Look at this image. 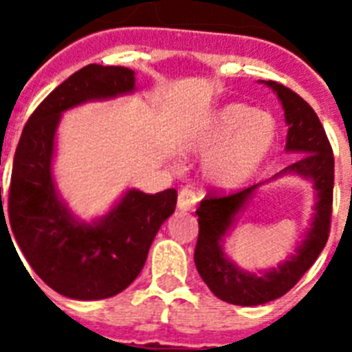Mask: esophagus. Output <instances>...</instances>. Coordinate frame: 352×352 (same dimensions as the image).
<instances>
[{"label": "esophagus", "instance_id": "1", "mask_svg": "<svg viewBox=\"0 0 352 352\" xmlns=\"http://www.w3.org/2000/svg\"><path fill=\"white\" fill-rule=\"evenodd\" d=\"M201 197H203V195L199 194L197 190H194L192 186H185V188L179 190L178 208L183 211H192L195 208V204L201 201Z\"/></svg>", "mask_w": 352, "mask_h": 352}]
</instances>
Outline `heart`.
Listing matches in <instances>:
<instances>
[{
  "mask_svg": "<svg viewBox=\"0 0 352 352\" xmlns=\"http://www.w3.org/2000/svg\"><path fill=\"white\" fill-rule=\"evenodd\" d=\"M275 120L245 104H227L214 111L192 148L210 151L204 176L220 186L241 185L256 173L275 142Z\"/></svg>",
  "mask_w": 352,
  "mask_h": 352,
  "instance_id": "heart-1",
  "label": "heart"
}]
</instances>
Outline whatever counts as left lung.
Returning a JSON list of instances; mask_svg holds the SVG:
<instances>
[{"mask_svg": "<svg viewBox=\"0 0 352 352\" xmlns=\"http://www.w3.org/2000/svg\"><path fill=\"white\" fill-rule=\"evenodd\" d=\"M266 86L276 93L284 107L287 123V142L285 149L300 157L282 173H294L305 179H312L317 192L316 213L309 232L291 254L276 268L263 273H250L238 268L223 254V236L231 229L236 214L250 201L257 186L252 185L232 194H219L210 190L197 208L199 238L195 245L194 261L199 275L211 289L214 296L222 301L241 307H254L284 296L298 284L307 270L316 263L324 248L331 223L333 206L335 158L321 121L307 102L298 93L285 88L284 84L266 80Z\"/></svg>", "mask_w": 352, "mask_h": 352, "instance_id": "left-lung-1", "label": "left lung"}]
</instances>
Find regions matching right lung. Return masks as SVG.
Segmentation results:
<instances>
[{
  "label": "right lung",
  "instance_id": "1",
  "mask_svg": "<svg viewBox=\"0 0 352 352\" xmlns=\"http://www.w3.org/2000/svg\"><path fill=\"white\" fill-rule=\"evenodd\" d=\"M135 89L133 70L88 65L43 98L24 126L14 157L8 214L33 272L72 300H105L125 291L141 273L160 226L176 208L178 192H126L93 223L68 211L52 179L54 135L65 111Z\"/></svg>",
  "mask_w": 352,
  "mask_h": 352
}]
</instances>
